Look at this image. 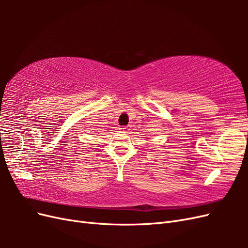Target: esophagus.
<instances>
[{"mask_svg":"<svg viewBox=\"0 0 248 248\" xmlns=\"http://www.w3.org/2000/svg\"><path fill=\"white\" fill-rule=\"evenodd\" d=\"M119 129H120V130H121V131H125V132H126V131H128V130H129V129H128V128H127V127H125V126H121V127H120V128H119Z\"/></svg>","mask_w":248,"mask_h":248,"instance_id":"esophagus-1","label":"esophagus"}]
</instances>
